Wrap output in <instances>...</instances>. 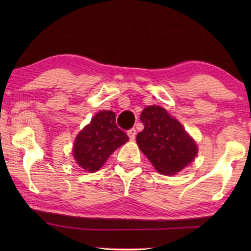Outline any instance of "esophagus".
<instances>
[{
    "mask_svg": "<svg viewBox=\"0 0 251 251\" xmlns=\"http://www.w3.org/2000/svg\"><path fill=\"white\" fill-rule=\"evenodd\" d=\"M127 135L129 136L130 141H135V137H136V130H135V128H130L128 131H127Z\"/></svg>",
    "mask_w": 251,
    "mask_h": 251,
    "instance_id": "esophagus-1",
    "label": "esophagus"
}]
</instances>
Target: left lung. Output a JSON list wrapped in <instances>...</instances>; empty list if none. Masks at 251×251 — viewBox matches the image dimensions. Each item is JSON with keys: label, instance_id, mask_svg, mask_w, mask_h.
Here are the masks:
<instances>
[{"label": "left lung", "instance_id": "8db88e82", "mask_svg": "<svg viewBox=\"0 0 251 251\" xmlns=\"http://www.w3.org/2000/svg\"><path fill=\"white\" fill-rule=\"evenodd\" d=\"M141 122L144 130L137 134L136 142L157 172L175 175L196 157V144L166 109L147 106L142 112Z\"/></svg>", "mask_w": 251, "mask_h": 251}]
</instances>
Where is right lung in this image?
<instances>
[{
  "label": "right lung",
  "instance_id": "add662e5",
  "mask_svg": "<svg viewBox=\"0 0 251 251\" xmlns=\"http://www.w3.org/2000/svg\"><path fill=\"white\" fill-rule=\"evenodd\" d=\"M128 136L116 125V115L112 110H101L77 135L73 155L80 167L94 173L103 166L116 148L128 141Z\"/></svg>",
  "mask_w": 251,
  "mask_h": 251
}]
</instances>
